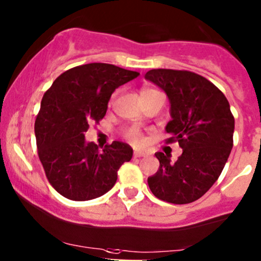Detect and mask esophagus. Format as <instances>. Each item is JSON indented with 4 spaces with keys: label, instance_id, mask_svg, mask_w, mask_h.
I'll list each match as a JSON object with an SVG mask.
<instances>
[{
    "label": "esophagus",
    "instance_id": "obj_1",
    "mask_svg": "<svg viewBox=\"0 0 261 261\" xmlns=\"http://www.w3.org/2000/svg\"><path fill=\"white\" fill-rule=\"evenodd\" d=\"M144 156H146V152H144V151H139V150L134 151V157H135V159H139V157H144Z\"/></svg>",
    "mask_w": 261,
    "mask_h": 261
}]
</instances>
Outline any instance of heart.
<instances>
[{"mask_svg":"<svg viewBox=\"0 0 261 261\" xmlns=\"http://www.w3.org/2000/svg\"><path fill=\"white\" fill-rule=\"evenodd\" d=\"M150 91H156V90L146 88L142 90V94L150 93ZM113 100H114V96L111 98V101H113ZM124 137L127 140V141L133 142V144H135V145L141 144L142 140H144V135H142L141 130H140L139 127H136V126H130V127H126L124 130Z\"/></svg>","mask_w":261,"mask_h":261,"instance_id":"1","label":"heart"}]
</instances>
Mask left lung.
Wrapping results in <instances>:
<instances>
[{
  "mask_svg": "<svg viewBox=\"0 0 261 261\" xmlns=\"http://www.w3.org/2000/svg\"><path fill=\"white\" fill-rule=\"evenodd\" d=\"M145 78L159 85L171 102L172 120L166 126L182 154L176 162L157 152L159 171L148 177L154 197L187 204L205 193L218 179L233 147L234 116L224 94L213 83L188 70L151 69Z\"/></svg>",
  "mask_w": 261,
  "mask_h": 261,
  "instance_id": "1",
  "label": "left lung"
}]
</instances>
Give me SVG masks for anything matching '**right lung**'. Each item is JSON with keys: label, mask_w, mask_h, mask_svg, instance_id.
I'll use <instances>...</instances> for the list:
<instances>
[{"label": "right lung", "mask_w": 261, "mask_h": 261, "mask_svg": "<svg viewBox=\"0 0 261 261\" xmlns=\"http://www.w3.org/2000/svg\"><path fill=\"white\" fill-rule=\"evenodd\" d=\"M140 73L107 63L64 71L43 95L34 122L37 150L51 187L65 198L89 200L110 191L133 148L114 141L101 151L85 142L90 124H99L116 88Z\"/></svg>", "instance_id": "add662e5"}]
</instances>
